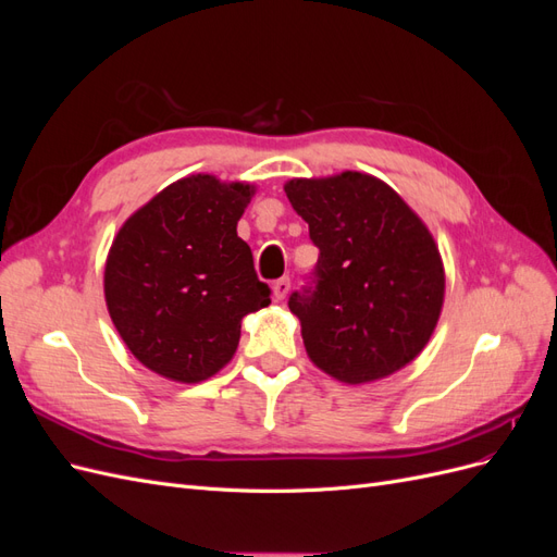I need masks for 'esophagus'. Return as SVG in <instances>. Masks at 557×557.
Returning <instances> with one entry per match:
<instances>
[{
	"label": "esophagus",
	"mask_w": 557,
	"mask_h": 557,
	"mask_svg": "<svg viewBox=\"0 0 557 557\" xmlns=\"http://www.w3.org/2000/svg\"><path fill=\"white\" fill-rule=\"evenodd\" d=\"M288 290H290V278H288V276H283V278H278V281H274L272 293H274V299H276V301L285 299V295H288Z\"/></svg>",
	"instance_id": "obj_1"
}]
</instances>
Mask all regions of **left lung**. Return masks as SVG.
Listing matches in <instances>:
<instances>
[{
	"mask_svg": "<svg viewBox=\"0 0 557 557\" xmlns=\"http://www.w3.org/2000/svg\"><path fill=\"white\" fill-rule=\"evenodd\" d=\"M320 256L288 299L311 362L360 385L420 356L444 307V262L430 230L391 185L362 172L283 185Z\"/></svg>",
	"mask_w": 557,
	"mask_h": 557,
	"instance_id": "obj_1",
	"label": "left lung"
}]
</instances>
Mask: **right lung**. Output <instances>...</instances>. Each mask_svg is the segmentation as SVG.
<instances>
[{
  "instance_id": "add662e5",
  "label": "right lung",
  "mask_w": 557,
  "mask_h": 557,
  "mask_svg": "<svg viewBox=\"0 0 557 557\" xmlns=\"http://www.w3.org/2000/svg\"><path fill=\"white\" fill-rule=\"evenodd\" d=\"M256 188L193 174L134 211L104 267L109 315L150 372L199 383L232 360L244 315L269 301L237 223Z\"/></svg>"
}]
</instances>
